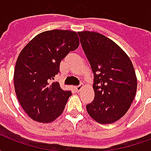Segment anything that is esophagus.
Wrapping results in <instances>:
<instances>
[{
	"label": "esophagus",
	"mask_w": 151,
	"mask_h": 151,
	"mask_svg": "<svg viewBox=\"0 0 151 151\" xmlns=\"http://www.w3.org/2000/svg\"><path fill=\"white\" fill-rule=\"evenodd\" d=\"M82 83H80V84H79L78 86H75V90L76 91H77V92H79L80 91H81V90H82Z\"/></svg>",
	"instance_id": "esophagus-1"
}]
</instances>
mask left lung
<instances>
[{
	"label": "left lung",
	"mask_w": 151,
	"mask_h": 151,
	"mask_svg": "<svg viewBox=\"0 0 151 151\" xmlns=\"http://www.w3.org/2000/svg\"><path fill=\"white\" fill-rule=\"evenodd\" d=\"M94 74V101L86 105L99 123L116 121L129 110L137 91L136 73L129 57L112 40L91 31L78 32Z\"/></svg>",
	"instance_id": "8db88e82"
}]
</instances>
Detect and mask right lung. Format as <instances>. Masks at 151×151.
<instances>
[{
  "instance_id": "1",
  "label": "right lung",
  "mask_w": 151,
  "mask_h": 151,
  "mask_svg": "<svg viewBox=\"0 0 151 151\" xmlns=\"http://www.w3.org/2000/svg\"><path fill=\"white\" fill-rule=\"evenodd\" d=\"M79 45L74 31L52 30L40 33L19 54L14 69V88L22 108L31 119L48 123L62 113L71 91L52 82L60 61Z\"/></svg>"
}]
</instances>
